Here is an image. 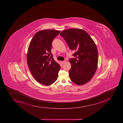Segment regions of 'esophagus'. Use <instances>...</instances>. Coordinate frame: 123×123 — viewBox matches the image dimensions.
Returning <instances> with one entry per match:
<instances>
[{
  "mask_svg": "<svg viewBox=\"0 0 123 123\" xmlns=\"http://www.w3.org/2000/svg\"><path fill=\"white\" fill-rule=\"evenodd\" d=\"M65 61H61V63L62 64H63L65 63Z\"/></svg>",
  "mask_w": 123,
  "mask_h": 123,
  "instance_id": "esophagus-1",
  "label": "esophagus"
}]
</instances>
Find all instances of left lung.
<instances>
[{
    "label": "left lung",
    "instance_id": "1",
    "mask_svg": "<svg viewBox=\"0 0 123 123\" xmlns=\"http://www.w3.org/2000/svg\"><path fill=\"white\" fill-rule=\"evenodd\" d=\"M71 50L75 51L69 59L71 67L69 74L71 80L77 85L89 81L97 69L98 54L96 44L85 31L71 28L61 32Z\"/></svg>",
    "mask_w": 123,
    "mask_h": 123
}]
</instances>
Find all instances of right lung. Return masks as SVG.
I'll return each mask as SVG.
<instances>
[{
  "instance_id": "right-lung-1",
  "label": "right lung",
  "mask_w": 123,
  "mask_h": 123,
  "mask_svg": "<svg viewBox=\"0 0 123 123\" xmlns=\"http://www.w3.org/2000/svg\"><path fill=\"white\" fill-rule=\"evenodd\" d=\"M60 32L53 30L38 31L33 37L28 47V67L36 80L44 85L53 84L57 80L61 68L51 52L52 41Z\"/></svg>"
}]
</instances>
